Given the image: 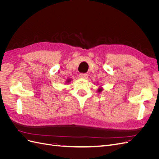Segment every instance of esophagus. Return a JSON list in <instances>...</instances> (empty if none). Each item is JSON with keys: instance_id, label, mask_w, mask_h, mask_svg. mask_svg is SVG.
<instances>
[{"instance_id": "esophagus-1", "label": "esophagus", "mask_w": 159, "mask_h": 159, "mask_svg": "<svg viewBox=\"0 0 159 159\" xmlns=\"http://www.w3.org/2000/svg\"><path fill=\"white\" fill-rule=\"evenodd\" d=\"M88 75L87 74H85V73H81V74H80V78H81L87 79L88 78Z\"/></svg>"}]
</instances>
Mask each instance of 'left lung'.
I'll list each match as a JSON object with an SVG mask.
<instances>
[{
	"mask_svg": "<svg viewBox=\"0 0 159 159\" xmlns=\"http://www.w3.org/2000/svg\"><path fill=\"white\" fill-rule=\"evenodd\" d=\"M102 91V89H98V91H99V92H100V91Z\"/></svg>",
	"mask_w": 159,
	"mask_h": 159,
	"instance_id": "8db88e82",
	"label": "left lung"
}]
</instances>
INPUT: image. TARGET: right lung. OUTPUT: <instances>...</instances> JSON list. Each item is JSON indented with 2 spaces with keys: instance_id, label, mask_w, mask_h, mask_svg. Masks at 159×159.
Listing matches in <instances>:
<instances>
[{
  "instance_id": "obj_1",
  "label": "right lung",
  "mask_w": 159,
  "mask_h": 159,
  "mask_svg": "<svg viewBox=\"0 0 159 159\" xmlns=\"http://www.w3.org/2000/svg\"><path fill=\"white\" fill-rule=\"evenodd\" d=\"M68 81V82H69V81H70V80H68V81Z\"/></svg>"
}]
</instances>
